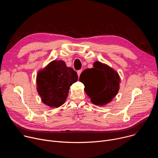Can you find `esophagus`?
Returning a JSON list of instances; mask_svg holds the SVG:
<instances>
[{
  "mask_svg": "<svg viewBox=\"0 0 158 158\" xmlns=\"http://www.w3.org/2000/svg\"><path fill=\"white\" fill-rule=\"evenodd\" d=\"M81 73H82V70H79V71H77V76L79 77L80 76V75H81Z\"/></svg>",
  "mask_w": 158,
  "mask_h": 158,
  "instance_id": "esophagus-1",
  "label": "esophagus"
}]
</instances>
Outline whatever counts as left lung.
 Listing matches in <instances>:
<instances>
[{
  "instance_id": "left-lung-1",
  "label": "left lung",
  "mask_w": 158,
  "mask_h": 158,
  "mask_svg": "<svg viewBox=\"0 0 158 158\" xmlns=\"http://www.w3.org/2000/svg\"><path fill=\"white\" fill-rule=\"evenodd\" d=\"M79 81L84 84V91L91 102L102 106L110 102L118 93L121 79L113 68L96 61L93 68L86 69L81 73Z\"/></svg>"
}]
</instances>
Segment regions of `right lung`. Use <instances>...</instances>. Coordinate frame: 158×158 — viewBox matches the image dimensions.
Listing matches in <instances>:
<instances>
[{
    "mask_svg": "<svg viewBox=\"0 0 158 158\" xmlns=\"http://www.w3.org/2000/svg\"><path fill=\"white\" fill-rule=\"evenodd\" d=\"M78 76L71 67L62 60H52L37 74V91L42 102L50 107L62 106L68 96L73 84Z\"/></svg>",
    "mask_w": 158,
    "mask_h": 158,
    "instance_id": "1",
    "label": "right lung"
}]
</instances>
